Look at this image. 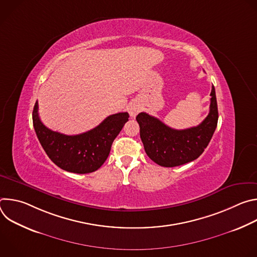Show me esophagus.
I'll return each instance as SVG.
<instances>
[{"instance_id":"obj_1","label":"esophagus","mask_w":257,"mask_h":257,"mask_svg":"<svg viewBox=\"0 0 257 257\" xmlns=\"http://www.w3.org/2000/svg\"><path fill=\"white\" fill-rule=\"evenodd\" d=\"M140 109H141V107H140L139 104H137V103L131 104L130 107H129V114H130V116L131 117H135L140 112Z\"/></svg>"}]
</instances>
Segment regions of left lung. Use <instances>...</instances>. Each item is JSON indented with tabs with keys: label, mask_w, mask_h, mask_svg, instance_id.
Here are the masks:
<instances>
[{
	"label": "left lung",
	"mask_w": 257,
	"mask_h": 257,
	"mask_svg": "<svg viewBox=\"0 0 257 257\" xmlns=\"http://www.w3.org/2000/svg\"><path fill=\"white\" fill-rule=\"evenodd\" d=\"M207 117L195 127L176 130L158 118L139 113L136 120L144 151L156 164L172 168L196 160L206 149L217 125L218 112L214 86L211 87Z\"/></svg>",
	"instance_id": "1"
}]
</instances>
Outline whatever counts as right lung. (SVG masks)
<instances>
[{"label":"right lung","mask_w":257,"mask_h":257,"mask_svg":"<svg viewBox=\"0 0 257 257\" xmlns=\"http://www.w3.org/2000/svg\"><path fill=\"white\" fill-rule=\"evenodd\" d=\"M128 113L106 117L95 128L77 135H65L47 128L39 116V103L35 102L32 121L43 149L59 168L76 174L96 171L105 162L113 141L128 121Z\"/></svg>","instance_id":"add662e5"}]
</instances>
